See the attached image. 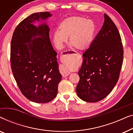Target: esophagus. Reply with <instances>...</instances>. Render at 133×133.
Instances as JSON below:
<instances>
[{"label":"esophagus","instance_id":"1","mask_svg":"<svg viewBox=\"0 0 133 133\" xmlns=\"http://www.w3.org/2000/svg\"><path fill=\"white\" fill-rule=\"evenodd\" d=\"M60 72H61V73L63 77H66V76H68L69 74H70V72L67 70V69H66V68H65L63 66H61Z\"/></svg>","mask_w":133,"mask_h":133}]
</instances>
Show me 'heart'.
<instances>
[{
	"instance_id": "heart-1",
	"label": "heart",
	"mask_w": 133,
	"mask_h": 133,
	"mask_svg": "<svg viewBox=\"0 0 133 133\" xmlns=\"http://www.w3.org/2000/svg\"><path fill=\"white\" fill-rule=\"evenodd\" d=\"M59 31L53 32L52 41L58 48L67 42L76 50L84 51L88 50L93 42L96 25L92 20L81 16H72L63 19L59 25Z\"/></svg>"
}]
</instances>
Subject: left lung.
I'll return each instance as SVG.
<instances>
[{
	"instance_id": "left-lung-1",
	"label": "left lung",
	"mask_w": 133,
	"mask_h": 133,
	"mask_svg": "<svg viewBox=\"0 0 133 133\" xmlns=\"http://www.w3.org/2000/svg\"><path fill=\"white\" fill-rule=\"evenodd\" d=\"M102 28L92 45L83 54L76 92L80 99L97 102L115 87L123 63V51L119 32L110 17L104 14Z\"/></svg>"
}]
</instances>
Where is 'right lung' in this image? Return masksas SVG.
<instances>
[{
    "mask_svg": "<svg viewBox=\"0 0 133 133\" xmlns=\"http://www.w3.org/2000/svg\"><path fill=\"white\" fill-rule=\"evenodd\" d=\"M52 14L36 12L21 22L14 30L11 46L12 72L22 93L30 101L45 103L57 96L62 79L49 37L46 21ZM36 21L41 23L39 26Z\"/></svg>",
    "mask_w": 133,
    "mask_h": 133,
    "instance_id": "1",
    "label": "right lung"
}]
</instances>
